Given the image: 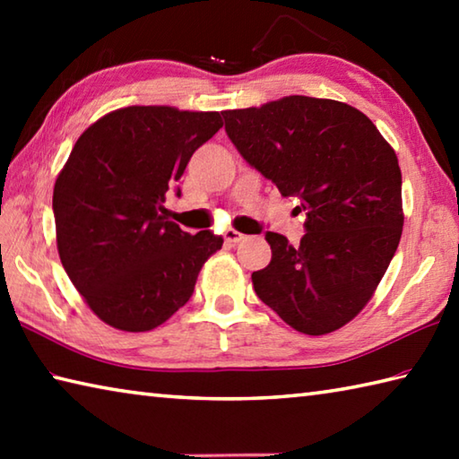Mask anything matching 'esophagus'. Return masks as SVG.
I'll return each mask as SVG.
<instances>
[{
  "label": "esophagus",
  "instance_id": "esophagus-1",
  "mask_svg": "<svg viewBox=\"0 0 459 459\" xmlns=\"http://www.w3.org/2000/svg\"><path fill=\"white\" fill-rule=\"evenodd\" d=\"M245 238V235L243 232H238V230H235V229H229L227 232H224V240H227V243H230V245H237V243H240V240Z\"/></svg>",
  "mask_w": 459,
  "mask_h": 459
}]
</instances>
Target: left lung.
<instances>
[{"label":"left lung","mask_w":459,"mask_h":459,"mask_svg":"<svg viewBox=\"0 0 459 459\" xmlns=\"http://www.w3.org/2000/svg\"><path fill=\"white\" fill-rule=\"evenodd\" d=\"M222 117L247 164L307 212L298 247L265 235L273 255L251 275L255 293L298 332L342 328L368 304L401 240L393 147L367 115L332 99L293 95Z\"/></svg>","instance_id":"1"}]
</instances>
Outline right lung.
I'll list each match as a JSON object with an SVG mask.
<instances>
[{"label": "right lung", "mask_w": 459, "mask_h": 459, "mask_svg": "<svg viewBox=\"0 0 459 459\" xmlns=\"http://www.w3.org/2000/svg\"><path fill=\"white\" fill-rule=\"evenodd\" d=\"M221 115L126 107L84 131L54 184L62 267L105 324L147 332L192 298L204 261L222 247L212 230L166 219V192ZM180 196V188H176Z\"/></svg>", "instance_id": "1"}]
</instances>
